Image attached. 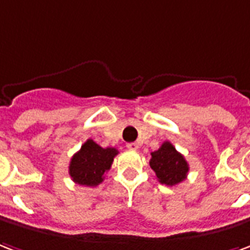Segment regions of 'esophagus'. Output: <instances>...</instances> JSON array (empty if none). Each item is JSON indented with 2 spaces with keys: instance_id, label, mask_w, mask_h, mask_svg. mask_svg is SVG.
Returning <instances> with one entry per match:
<instances>
[{
  "instance_id": "1",
  "label": "esophagus",
  "mask_w": 250,
  "mask_h": 250,
  "mask_svg": "<svg viewBox=\"0 0 250 250\" xmlns=\"http://www.w3.org/2000/svg\"><path fill=\"white\" fill-rule=\"evenodd\" d=\"M126 147H127V149H130V150H137L140 146H138L137 143H130V144H127Z\"/></svg>"
}]
</instances>
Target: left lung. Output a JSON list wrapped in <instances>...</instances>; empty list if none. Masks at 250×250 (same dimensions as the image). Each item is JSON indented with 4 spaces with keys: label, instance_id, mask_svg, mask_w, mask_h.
<instances>
[{
    "label": "left lung",
    "instance_id": "8db88e82",
    "mask_svg": "<svg viewBox=\"0 0 250 250\" xmlns=\"http://www.w3.org/2000/svg\"><path fill=\"white\" fill-rule=\"evenodd\" d=\"M150 156L149 165L156 173L160 184L172 188L187 180L189 164L170 141H164L157 150L150 153Z\"/></svg>",
    "mask_w": 250,
    "mask_h": 250
}]
</instances>
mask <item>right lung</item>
Wrapping results in <instances>:
<instances>
[{"label":"right lung","mask_w":250,"mask_h":250,"mask_svg":"<svg viewBox=\"0 0 250 250\" xmlns=\"http://www.w3.org/2000/svg\"><path fill=\"white\" fill-rule=\"evenodd\" d=\"M118 153L116 147H103L92 138H87L70 158L69 176L77 185L97 187L104 181Z\"/></svg>","instance_id":"add662e5"}]
</instances>
